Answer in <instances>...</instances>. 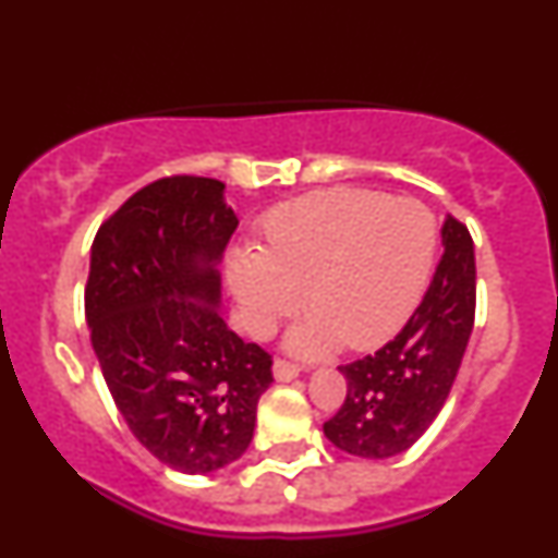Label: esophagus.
I'll use <instances>...</instances> for the list:
<instances>
[{"label":"esophagus","instance_id":"1","mask_svg":"<svg viewBox=\"0 0 558 558\" xmlns=\"http://www.w3.org/2000/svg\"><path fill=\"white\" fill-rule=\"evenodd\" d=\"M272 376H276L278 383L295 380L300 376V366H298V363L286 361V359H278L276 363H272Z\"/></svg>","mask_w":558,"mask_h":558}]
</instances>
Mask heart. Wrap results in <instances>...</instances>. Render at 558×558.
<instances>
[{"instance_id": "1", "label": "heart", "mask_w": 558, "mask_h": 558, "mask_svg": "<svg viewBox=\"0 0 558 558\" xmlns=\"http://www.w3.org/2000/svg\"><path fill=\"white\" fill-rule=\"evenodd\" d=\"M437 225L417 199L337 187L290 199L263 225V251L241 253L229 282L241 319L268 339L307 302L288 333L302 359L327 356L343 339L371 349L398 331L427 286Z\"/></svg>"}]
</instances>
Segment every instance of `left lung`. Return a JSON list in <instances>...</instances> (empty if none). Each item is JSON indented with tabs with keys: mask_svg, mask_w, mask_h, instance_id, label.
<instances>
[{
	"mask_svg": "<svg viewBox=\"0 0 558 558\" xmlns=\"http://www.w3.org/2000/svg\"><path fill=\"white\" fill-rule=\"evenodd\" d=\"M444 253L427 292L392 341L339 371L347 400L324 434L333 447L361 459L408 451L447 402L475 317L473 239L447 217Z\"/></svg>",
	"mask_w": 558,
	"mask_h": 558,
	"instance_id": "left-lung-1",
	"label": "left lung"
}]
</instances>
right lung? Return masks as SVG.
<instances>
[{
  "mask_svg": "<svg viewBox=\"0 0 558 558\" xmlns=\"http://www.w3.org/2000/svg\"><path fill=\"white\" fill-rule=\"evenodd\" d=\"M239 219L225 182L141 187L93 241L85 317L134 437L173 471L225 469L248 449L272 359L219 317L221 260Z\"/></svg>",
  "mask_w": 558,
  "mask_h": 558,
  "instance_id": "obj_1",
  "label": "right lung"
}]
</instances>
